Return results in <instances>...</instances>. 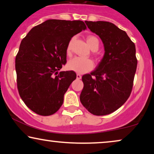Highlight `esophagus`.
Segmentation results:
<instances>
[{"label": "esophagus", "instance_id": "34e87169", "mask_svg": "<svg viewBox=\"0 0 154 154\" xmlns=\"http://www.w3.org/2000/svg\"><path fill=\"white\" fill-rule=\"evenodd\" d=\"M81 74H79V73H77V75H76V79H81Z\"/></svg>", "mask_w": 154, "mask_h": 154}]
</instances>
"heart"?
I'll list each match as a JSON object with an SVG mask.
<instances>
[{"label": "heart", "instance_id": "heart-1", "mask_svg": "<svg viewBox=\"0 0 154 154\" xmlns=\"http://www.w3.org/2000/svg\"><path fill=\"white\" fill-rule=\"evenodd\" d=\"M86 41L89 47L92 50H97L100 47L99 39L94 35H88L86 38ZM73 41L69 42L66 48V54L70 56L71 54V48H72ZM93 62L90 59H84L81 57H75L71 60L67 64V68L69 70L75 71L79 73H85L91 70L93 68Z\"/></svg>", "mask_w": 154, "mask_h": 154}]
</instances>
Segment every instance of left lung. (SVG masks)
Here are the masks:
<instances>
[{
  "label": "left lung",
  "mask_w": 154,
  "mask_h": 154,
  "mask_svg": "<svg viewBox=\"0 0 154 154\" xmlns=\"http://www.w3.org/2000/svg\"><path fill=\"white\" fill-rule=\"evenodd\" d=\"M85 22L100 36L105 52L97 68L82 77L80 100L93 115H107L120 108L131 94L137 64L135 45L125 31L113 23Z\"/></svg>",
  "instance_id": "obj_1"
}]
</instances>
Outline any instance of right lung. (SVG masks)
<instances>
[{
    "label": "right lung",
    "mask_w": 154,
    "mask_h": 154,
    "mask_svg": "<svg viewBox=\"0 0 154 154\" xmlns=\"http://www.w3.org/2000/svg\"><path fill=\"white\" fill-rule=\"evenodd\" d=\"M85 29L83 21L48 20L22 39L15 58L17 84L23 102L33 112L50 116L62 105L76 74L59 71L66 63L71 38Z\"/></svg>",
    "instance_id": "obj_1"
}]
</instances>
